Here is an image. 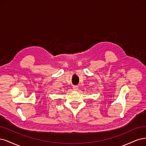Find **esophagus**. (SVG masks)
<instances>
[{"instance_id": "34e87169", "label": "esophagus", "mask_w": 146, "mask_h": 146, "mask_svg": "<svg viewBox=\"0 0 146 146\" xmlns=\"http://www.w3.org/2000/svg\"><path fill=\"white\" fill-rule=\"evenodd\" d=\"M73 90H78V89H79V88H78V86H74L73 87Z\"/></svg>"}]
</instances>
